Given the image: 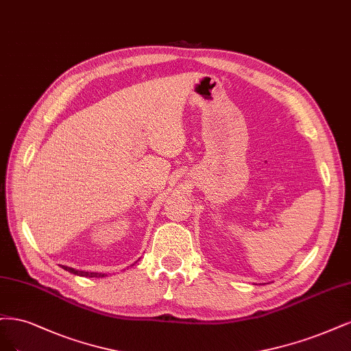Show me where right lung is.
I'll return each mask as SVG.
<instances>
[{"label":"right lung","instance_id":"obj_1","mask_svg":"<svg viewBox=\"0 0 351 351\" xmlns=\"http://www.w3.org/2000/svg\"><path fill=\"white\" fill-rule=\"evenodd\" d=\"M62 268L65 271H69V273H73L75 276H82V277H90V278H92V277H96V278L105 277V274H101V273H88V271H78V269H74L71 267H65V265H62Z\"/></svg>","mask_w":351,"mask_h":351}]
</instances>
